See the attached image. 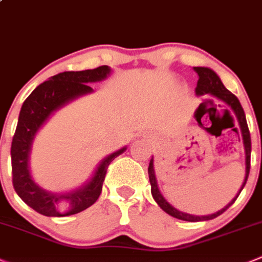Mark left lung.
Segmentation results:
<instances>
[{"instance_id": "8db88e82", "label": "left lung", "mask_w": 262, "mask_h": 262, "mask_svg": "<svg viewBox=\"0 0 262 262\" xmlns=\"http://www.w3.org/2000/svg\"><path fill=\"white\" fill-rule=\"evenodd\" d=\"M197 74H199V82H197V87H195V95L197 96H202V95H209L214 96L216 97L217 100L223 101L224 103H227L228 106L230 107V110L234 113L235 118H237L238 123H239V129H241V134H242L243 138V144H245V152H246V175H245V180H243V184L241 187L239 192L237 193L234 199L224 207V209L219 210L217 212L211 215H207V216H195V215H190V214H185V212L179 211L175 207H172L166 200L164 199V195L161 194L159 189V185H157L156 182V175H155V169H154V159H151L149 161V166H148V177H149V183H151V193L152 197H154L155 201L157 202L160 207L164 210L166 214L171 215L172 217H177L179 220H184V222H204V220H211L217 217L219 215H222L223 212L225 211L227 209H229L233 204H234L235 200L238 199V195L239 193L242 192L243 187L246 185V182L248 179V174H250V165H251V136H250V130H248V125H247V120H246V115L245 111H243L242 105H241L239 100L233 95L230 91H228L227 88L224 87V84L222 83L220 78L217 77L216 73L214 70L209 69V68H193ZM228 114L230 115L229 110H225ZM237 129V128H235Z\"/></svg>"}]
</instances>
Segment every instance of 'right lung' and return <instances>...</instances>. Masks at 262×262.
Segmentation results:
<instances>
[{
	"mask_svg": "<svg viewBox=\"0 0 262 262\" xmlns=\"http://www.w3.org/2000/svg\"><path fill=\"white\" fill-rule=\"evenodd\" d=\"M111 69L102 65L83 72H63L38 85L24 101L11 143L12 184L20 199L45 216H69L92 206L100 197L108 165L125 151V147L103 159L92 179L77 190L55 194L42 189L33 180L29 155L33 139L48 116L77 97L92 92L88 83L103 80Z\"/></svg>",
	"mask_w": 262,
	"mask_h": 262,
	"instance_id": "obj_1",
	"label": "right lung"
}]
</instances>
